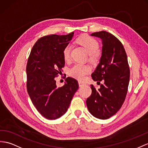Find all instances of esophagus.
<instances>
[{
	"mask_svg": "<svg viewBox=\"0 0 148 148\" xmlns=\"http://www.w3.org/2000/svg\"><path fill=\"white\" fill-rule=\"evenodd\" d=\"M78 84H79V86H82L83 85H85V84L84 82H82V81H79L78 82Z\"/></svg>",
	"mask_w": 148,
	"mask_h": 148,
	"instance_id": "esophagus-1",
	"label": "esophagus"
}]
</instances>
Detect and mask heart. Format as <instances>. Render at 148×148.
Wrapping results in <instances>:
<instances>
[{
    "label": "heart",
    "instance_id": "obj_1",
    "mask_svg": "<svg viewBox=\"0 0 148 148\" xmlns=\"http://www.w3.org/2000/svg\"><path fill=\"white\" fill-rule=\"evenodd\" d=\"M76 42L84 48L86 51L89 54V61L92 63H95L98 59V51L99 44L95 39L88 35H84L77 39ZM63 57L65 62H68L70 59V47L65 46L63 51ZM91 71V68L86 64H76L71 68L69 70V74L71 77L78 80H83L86 75L88 74Z\"/></svg>",
    "mask_w": 148,
    "mask_h": 148
}]
</instances>
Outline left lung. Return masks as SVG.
I'll use <instances>...</instances> for the list:
<instances>
[{
  "mask_svg": "<svg viewBox=\"0 0 148 148\" xmlns=\"http://www.w3.org/2000/svg\"><path fill=\"white\" fill-rule=\"evenodd\" d=\"M91 36L100 38L102 42L100 63L92 77L104 84L98 90L91 85L92 94L86 99V106L92 116L107 119L119 110L124 102L130 70L124 46L116 37L105 31L93 32Z\"/></svg>",
  "mask_w": 148,
  "mask_h": 148,
  "instance_id": "obj_1",
  "label": "left lung"
}]
</instances>
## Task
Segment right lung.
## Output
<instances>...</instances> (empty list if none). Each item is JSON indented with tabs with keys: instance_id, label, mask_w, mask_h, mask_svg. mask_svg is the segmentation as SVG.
I'll use <instances>...</instances> for the list:
<instances>
[{
	"instance_id": "1",
	"label": "right lung",
	"mask_w": 148,
	"mask_h": 148,
	"mask_svg": "<svg viewBox=\"0 0 148 148\" xmlns=\"http://www.w3.org/2000/svg\"><path fill=\"white\" fill-rule=\"evenodd\" d=\"M74 32L51 34L39 38L32 47L26 66L27 90L33 105L47 119L55 120L66 113L78 82L68 77L62 87H57L55 77L64 66L63 51Z\"/></svg>"
}]
</instances>
